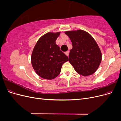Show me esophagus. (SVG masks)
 I'll list each match as a JSON object with an SVG mask.
<instances>
[{"label": "esophagus", "instance_id": "34e87169", "mask_svg": "<svg viewBox=\"0 0 121 121\" xmlns=\"http://www.w3.org/2000/svg\"><path fill=\"white\" fill-rule=\"evenodd\" d=\"M65 54H66V56H69V51H67V52H65Z\"/></svg>", "mask_w": 121, "mask_h": 121}]
</instances>
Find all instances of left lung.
<instances>
[{
	"instance_id": "left-lung-1",
	"label": "left lung",
	"mask_w": 121,
	"mask_h": 121,
	"mask_svg": "<svg viewBox=\"0 0 121 121\" xmlns=\"http://www.w3.org/2000/svg\"><path fill=\"white\" fill-rule=\"evenodd\" d=\"M73 48L69 53V62L78 74L84 76L93 74L99 67L101 53L96 41L89 33L81 30L67 31Z\"/></svg>"
}]
</instances>
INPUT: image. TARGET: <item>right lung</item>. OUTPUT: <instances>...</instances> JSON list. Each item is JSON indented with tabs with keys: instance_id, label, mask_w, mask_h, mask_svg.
I'll return each mask as SVG.
<instances>
[{
	"instance_id": "obj_1",
	"label": "right lung",
	"mask_w": 121,
	"mask_h": 121,
	"mask_svg": "<svg viewBox=\"0 0 121 121\" xmlns=\"http://www.w3.org/2000/svg\"><path fill=\"white\" fill-rule=\"evenodd\" d=\"M60 32H49L40 38L35 46L31 63L36 73L41 78L52 80L60 73L62 65L69 60L68 57L56 43Z\"/></svg>"
}]
</instances>
